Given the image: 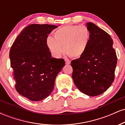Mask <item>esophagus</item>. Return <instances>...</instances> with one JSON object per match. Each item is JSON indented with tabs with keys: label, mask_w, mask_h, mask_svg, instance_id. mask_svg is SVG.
<instances>
[{
	"label": "esophagus",
	"mask_w": 125,
	"mask_h": 125,
	"mask_svg": "<svg viewBox=\"0 0 125 125\" xmlns=\"http://www.w3.org/2000/svg\"><path fill=\"white\" fill-rule=\"evenodd\" d=\"M64 61H65V63H66V64H69L70 63H71V61H70L69 60L67 59H66Z\"/></svg>",
	"instance_id": "34e87169"
}]
</instances>
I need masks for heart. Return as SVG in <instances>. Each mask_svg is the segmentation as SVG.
<instances>
[{
  "instance_id": "b5f03b06",
  "label": "heart",
  "mask_w": 125,
  "mask_h": 125,
  "mask_svg": "<svg viewBox=\"0 0 125 125\" xmlns=\"http://www.w3.org/2000/svg\"><path fill=\"white\" fill-rule=\"evenodd\" d=\"M90 31L84 25H66L48 36L46 44L54 58H60L64 51L70 56L79 58L86 51L90 41Z\"/></svg>"
}]
</instances>
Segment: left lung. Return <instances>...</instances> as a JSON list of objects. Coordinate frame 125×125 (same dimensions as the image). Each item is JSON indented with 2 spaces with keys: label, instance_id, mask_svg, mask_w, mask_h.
Segmentation results:
<instances>
[{
  "label": "left lung",
  "instance_id": "8db88e82",
  "mask_svg": "<svg viewBox=\"0 0 125 125\" xmlns=\"http://www.w3.org/2000/svg\"><path fill=\"white\" fill-rule=\"evenodd\" d=\"M86 26L90 31V43L86 52L71 62L72 78L80 91L94 96L103 94L114 81L117 56L107 32L92 22Z\"/></svg>",
  "mask_w": 125,
  "mask_h": 125
}]
</instances>
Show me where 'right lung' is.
Listing matches in <instances>:
<instances>
[{"instance_id": "1", "label": "right lung", "mask_w": 125, "mask_h": 125, "mask_svg": "<svg viewBox=\"0 0 125 125\" xmlns=\"http://www.w3.org/2000/svg\"><path fill=\"white\" fill-rule=\"evenodd\" d=\"M58 26L31 24L21 31L11 46L10 66L15 88L31 101L46 98L54 88L63 59L52 58L46 44L48 35Z\"/></svg>"}]
</instances>
